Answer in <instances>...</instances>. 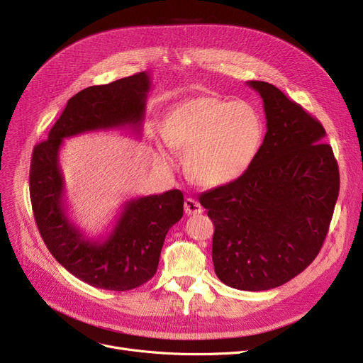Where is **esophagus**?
Segmentation results:
<instances>
[{"instance_id": "34e87169", "label": "esophagus", "mask_w": 363, "mask_h": 363, "mask_svg": "<svg viewBox=\"0 0 363 363\" xmlns=\"http://www.w3.org/2000/svg\"><path fill=\"white\" fill-rule=\"evenodd\" d=\"M184 207H185V213L188 216H194V215H200L203 212V207L201 204L194 200V199H186L185 203H184Z\"/></svg>"}]
</instances>
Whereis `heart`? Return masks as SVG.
Wrapping results in <instances>:
<instances>
[{"label":"heart","mask_w":363,"mask_h":363,"mask_svg":"<svg viewBox=\"0 0 363 363\" xmlns=\"http://www.w3.org/2000/svg\"><path fill=\"white\" fill-rule=\"evenodd\" d=\"M166 145L157 144L163 164L174 163L169 147L185 151L189 177L207 186L240 178L255 162L263 141L257 110L244 101L197 97L172 107L163 119Z\"/></svg>","instance_id":"heart-1"}]
</instances>
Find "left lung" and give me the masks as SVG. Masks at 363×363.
Instances as JSON below:
<instances>
[{
	"label": "left lung",
	"instance_id": "1",
	"mask_svg": "<svg viewBox=\"0 0 363 363\" xmlns=\"http://www.w3.org/2000/svg\"><path fill=\"white\" fill-rule=\"evenodd\" d=\"M266 126L255 162L235 181L200 194L215 225L218 278L244 291L271 290L303 272L327 237L338 164L319 121L268 82L250 81Z\"/></svg>",
	"mask_w": 363,
	"mask_h": 363
}]
</instances>
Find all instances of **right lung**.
I'll return each instance as SVG.
<instances>
[{
	"instance_id": "add662e5",
	"label": "right lung",
	"mask_w": 363,
	"mask_h": 363,
	"mask_svg": "<svg viewBox=\"0 0 363 363\" xmlns=\"http://www.w3.org/2000/svg\"><path fill=\"white\" fill-rule=\"evenodd\" d=\"M150 89L147 72L82 89L67 101L48 140L32 152L30 201L45 245L72 275L103 290L126 291L152 278L169 228L182 218L184 196L170 189L130 199L107 237L86 238L66 211L60 148L65 138L85 132L129 129L141 135Z\"/></svg>"
}]
</instances>
